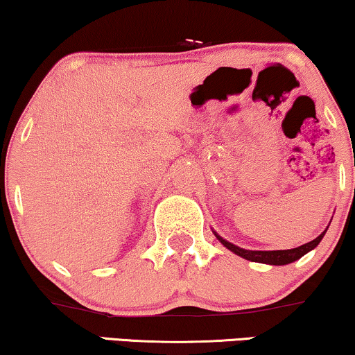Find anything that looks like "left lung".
Returning <instances> with one entry per match:
<instances>
[{
	"mask_svg": "<svg viewBox=\"0 0 355 355\" xmlns=\"http://www.w3.org/2000/svg\"><path fill=\"white\" fill-rule=\"evenodd\" d=\"M324 232L327 231H323L322 234L317 237V239H313V241L307 242V244L295 247V249H289V250H245L234 244H231V242L225 241L218 234H215V236L220 239L223 245L227 247L231 252H234L236 255L242 257V259L250 260V261H259V263H268V265H288V263H293V261L300 259V257L307 254V252L315 249V247L320 244V241L323 239Z\"/></svg>",
	"mask_w": 355,
	"mask_h": 355,
	"instance_id": "obj_1",
	"label": "left lung"
}]
</instances>
